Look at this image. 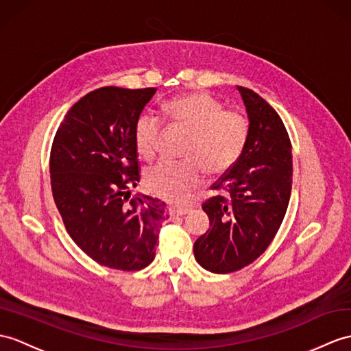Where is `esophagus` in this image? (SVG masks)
Segmentation results:
<instances>
[{
    "label": "esophagus",
    "mask_w": 351,
    "mask_h": 351,
    "mask_svg": "<svg viewBox=\"0 0 351 351\" xmlns=\"http://www.w3.org/2000/svg\"><path fill=\"white\" fill-rule=\"evenodd\" d=\"M189 208H170L169 209V214H170V217H182V215H185V214H189Z\"/></svg>",
    "instance_id": "obj_1"
}]
</instances>
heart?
<instances>
[{
	"instance_id": "b5f03b06",
	"label": "heart",
	"mask_w": 351,
	"mask_h": 351,
	"mask_svg": "<svg viewBox=\"0 0 351 351\" xmlns=\"http://www.w3.org/2000/svg\"><path fill=\"white\" fill-rule=\"evenodd\" d=\"M170 124L189 133L184 161H160L145 173V184L152 194L173 203H184L205 178L219 176L242 157L250 136V121L241 110L226 109L208 93H191L165 104ZM165 133L162 121L145 112L134 125V143L138 156L152 160L157 156Z\"/></svg>"
}]
</instances>
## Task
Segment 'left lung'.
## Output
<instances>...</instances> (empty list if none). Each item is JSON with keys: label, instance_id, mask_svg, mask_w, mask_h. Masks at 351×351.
Segmentation results:
<instances>
[{"label": "left lung", "instance_id": "1", "mask_svg": "<svg viewBox=\"0 0 351 351\" xmlns=\"http://www.w3.org/2000/svg\"><path fill=\"white\" fill-rule=\"evenodd\" d=\"M250 119L239 161L213 185L203 203L210 227L194 242V257L206 271L230 274L251 265L275 238L291 193V143L278 113L257 93L238 86Z\"/></svg>", "mask_w": 351, "mask_h": 351}]
</instances>
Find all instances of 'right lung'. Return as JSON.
Returning <instances> with one entry per match:
<instances>
[{"mask_svg":"<svg viewBox=\"0 0 351 351\" xmlns=\"http://www.w3.org/2000/svg\"><path fill=\"white\" fill-rule=\"evenodd\" d=\"M156 88L103 86L64 117L49 170L65 230L86 256L119 271H141L156 257L166 203L133 195L141 181L134 143L137 118Z\"/></svg>","mask_w":351,"mask_h":351,"instance_id":"right-lung-1","label":"right lung"}]
</instances>
